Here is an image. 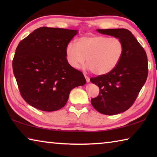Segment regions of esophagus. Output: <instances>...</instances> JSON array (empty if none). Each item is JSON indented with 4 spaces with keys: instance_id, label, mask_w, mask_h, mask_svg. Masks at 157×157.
<instances>
[{
    "instance_id": "obj_1",
    "label": "esophagus",
    "mask_w": 157,
    "mask_h": 157,
    "mask_svg": "<svg viewBox=\"0 0 157 157\" xmlns=\"http://www.w3.org/2000/svg\"><path fill=\"white\" fill-rule=\"evenodd\" d=\"M84 77H85V79H86V82H90V78H89V77L86 75H84Z\"/></svg>"
}]
</instances>
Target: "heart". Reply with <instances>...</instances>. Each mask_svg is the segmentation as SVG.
<instances>
[{"label":"heart","mask_w":157,"mask_h":157,"mask_svg":"<svg viewBox=\"0 0 157 157\" xmlns=\"http://www.w3.org/2000/svg\"><path fill=\"white\" fill-rule=\"evenodd\" d=\"M124 51L123 41L117 37L89 34L69 43L66 56L69 64L78 68L86 62V68L97 75L110 73L119 64Z\"/></svg>","instance_id":"b5f03b06"}]
</instances>
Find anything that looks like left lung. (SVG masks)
<instances>
[{
    "instance_id": "obj_1",
    "label": "left lung",
    "mask_w": 157,
    "mask_h": 157,
    "mask_svg": "<svg viewBox=\"0 0 157 157\" xmlns=\"http://www.w3.org/2000/svg\"><path fill=\"white\" fill-rule=\"evenodd\" d=\"M97 31L121 39L124 46L123 56L114 70L90 79L100 89L98 96L91 100L93 107L102 114L116 115L132 107L145 83L148 74L147 55L135 36L127 29Z\"/></svg>"
}]
</instances>
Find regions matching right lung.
<instances>
[{
	"mask_svg": "<svg viewBox=\"0 0 157 157\" xmlns=\"http://www.w3.org/2000/svg\"><path fill=\"white\" fill-rule=\"evenodd\" d=\"M78 30L41 27L23 39L16 49L13 72L21 96L44 111L60 109L71 90L86 84L81 71L69 64L66 47Z\"/></svg>",
	"mask_w": 157,
	"mask_h": 157,
	"instance_id": "add662e5",
	"label": "right lung"
}]
</instances>
